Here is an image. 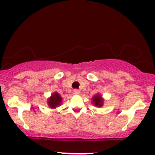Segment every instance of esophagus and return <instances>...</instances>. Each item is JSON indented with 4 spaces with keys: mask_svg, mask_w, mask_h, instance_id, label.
<instances>
[{
    "mask_svg": "<svg viewBox=\"0 0 155 155\" xmlns=\"http://www.w3.org/2000/svg\"><path fill=\"white\" fill-rule=\"evenodd\" d=\"M80 93V91L79 90H74V94H75V95H79V94Z\"/></svg>",
    "mask_w": 155,
    "mask_h": 155,
    "instance_id": "34e87169",
    "label": "esophagus"
}]
</instances>
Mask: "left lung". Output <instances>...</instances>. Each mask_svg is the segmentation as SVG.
I'll list each match as a JSON object with an SVG mask.
<instances>
[{
    "mask_svg": "<svg viewBox=\"0 0 155 155\" xmlns=\"http://www.w3.org/2000/svg\"><path fill=\"white\" fill-rule=\"evenodd\" d=\"M92 103H93L95 106L101 107L103 106V104H104V99H103L102 96L97 94V95H95L92 97Z\"/></svg>",
    "mask_w": 155,
    "mask_h": 155,
    "instance_id": "left-lung-1",
    "label": "left lung"
}]
</instances>
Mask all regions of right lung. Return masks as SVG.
Wrapping results in <instances>:
<instances>
[{"label":"right lung","mask_w":155,"mask_h":155,"mask_svg":"<svg viewBox=\"0 0 155 155\" xmlns=\"http://www.w3.org/2000/svg\"><path fill=\"white\" fill-rule=\"evenodd\" d=\"M63 98L58 92H54L48 100V105L50 108H55L61 105Z\"/></svg>","instance_id":"add662e5"}]
</instances>
